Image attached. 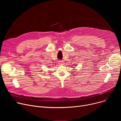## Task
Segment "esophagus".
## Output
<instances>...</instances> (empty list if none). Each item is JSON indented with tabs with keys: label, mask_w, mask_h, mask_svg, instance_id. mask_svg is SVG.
Returning <instances> with one entry per match:
<instances>
[{
	"label": "esophagus",
	"mask_w": 121,
	"mask_h": 121,
	"mask_svg": "<svg viewBox=\"0 0 121 121\" xmlns=\"http://www.w3.org/2000/svg\"><path fill=\"white\" fill-rule=\"evenodd\" d=\"M59 64L60 65H64V62H63L62 61H59Z\"/></svg>",
	"instance_id": "34e87169"
}]
</instances>
